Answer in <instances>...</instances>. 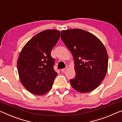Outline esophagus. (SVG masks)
Masks as SVG:
<instances>
[{
  "label": "esophagus",
  "instance_id": "obj_1",
  "mask_svg": "<svg viewBox=\"0 0 122 122\" xmlns=\"http://www.w3.org/2000/svg\"><path fill=\"white\" fill-rule=\"evenodd\" d=\"M67 70V67H65V68H64V69H62L61 70V72H65Z\"/></svg>",
  "mask_w": 122,
  "mask_h": 122
}]
</instances>
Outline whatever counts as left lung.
I'll return each instance as SVG.
<instances>
[{
  "label": "left lung",
  "instance_id": "left-lung-1",
  "mask_svg": "<svg viewBox=\"0 0 122 122\" xmlns=\"http://www.w3.org/2000/svg\"><path fill=\"white\" fill-rule=\"evenodd\" d=\"M61 37L74 59L76 75L70 81L72 87L81 93L94 90L107 71L108 56L104 45L94 35L81 29L63 30Z\"/></svg>",
  "mask_w": 122,
  "mask_h": 122
}]
</instances>
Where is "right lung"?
Instances as JSON below:
<instances>
[{"label": "right lung", "instance_id": "right-lung-1", "mask_svg": "<svg viewBox=\"0 0 122 122\" xmlns=\"http://www.w3.org/2000/svg\"><path fill=\"white\" fill-rule=\"evenodd\" d=\"M56 30L38 33L24 45L17 60L20 81L24 87L36 95H43L52 87L57 73L53 69L55 60L51 56L52 47L60 38Z\"/></svg>", "mask_w": 122, "mask_h": 122}]
</instances>
